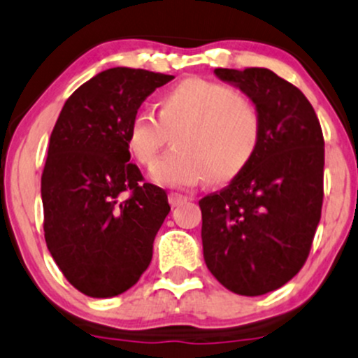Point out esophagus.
Returning <instances> with one entry per match:
<instances>
[{
  "mask_svg": "<svg viewBox=\"0 0 358 358\" xmlns=\"http://www.w3.org/2000/svg\"><path fill=\"white\" fill-rule=\"evenodd\" d=\"M189 199V196L186 194H180V193H169V203H171L172 206H179L182 205L184 201H187Z\"/></svg>",
  "mask_w": 358,
  "mask_h": 358,
  "instance_id": "34e87169",
  "label": "esophagus"
}]
</instances>
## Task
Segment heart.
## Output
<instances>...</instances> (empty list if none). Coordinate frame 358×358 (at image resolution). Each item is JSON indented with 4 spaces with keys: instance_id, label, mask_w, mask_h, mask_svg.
Returning a JSON list of instances; mask_svg holds the SVG:
<instances>
[{
    "instance_id": "heart-1",
    "label": "heart",
    "mask_w": 358,
    "mask_h": 358,
    "mask_svg": "<svg viewBox=\"0 0 358 358\" xmlns=\"http://www.w3.org/2000/svg\"><path fill=\"white\" fill-rule=\"evenodd\" d=\"M264 121L257 103L237 88L191 76L160 95L157 117L140 110L126 129L134 162L155 164L169 136L171 153L157 162L152 178L165 186H191L206 178L229 182L255 160L263 143Z\"/></svg>"
}]
</instances>
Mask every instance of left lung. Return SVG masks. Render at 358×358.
Listing matches in <instances>:
<instances>
[{"label":"left lung","instance_id":"1","mask_svg":"<svg viewBox=\"0 0 358 358\" xmlns=\"http://www.w3.org/2000/svg\"><path fill=\"white\" fill-rule=\"evenodd\" d=\"M257 103L263 143L244 172L199 201L205 263L225 288L256 297L307 261L324 196V138L306 95L266 68H217Z\"/></svg>","mask_w":358,"mask_h":358}]
</instances>
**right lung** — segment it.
Listing matches in <instances>:
<instances>
[{"label": "right lung", "instance_id": "obj_1", "mask_svg": "<svg viewBox=\"0 0 358 358\" xmlns=\"http://www.w3.org/2000/svg\"><path fill=\"white\" fill-rule=\"evenodd\" d=\"M174 78L110 68L76 88L49 140L41 179L44 237L64 278L88 297L140 280L171 211L167 193L128 162L126 129L155 88Z\"/></svg>", "mask_w": 358, "mask_h": 358}]
</instances>
